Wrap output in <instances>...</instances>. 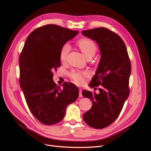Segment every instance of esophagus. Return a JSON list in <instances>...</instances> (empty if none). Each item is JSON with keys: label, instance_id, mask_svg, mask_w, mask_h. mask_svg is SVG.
I'll list each match as a JSON object with an SVG mask.
<instances>
[{"label": "esophagus", "instance_id": "34e87169", "mask_svg": "<svg viewBox=\"0 0 151 151\" xmlns=\"http://www.w3.org/2000/svg\"><path fill=\"white\" fill-rule=\"evenodd\" d=\"M79 97L82 98L83 97V95H82V91H83V90H82L81 88H79Z\"/></svg>", "mask_w": 151, "mask_h": 151}]
</instances>
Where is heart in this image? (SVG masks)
I'll return each instance as SVG.
<instances>
[{
	"mask_svg": "<svg viewBox=\"0 0 151 151\" xmlns=\"http://www.w3.org/2000/svg\"><path fill=\"white\" fill-rule=\"evenodd\" d=\"M77 47L84 55L88 58H92L96 53L98 48L96 43L89 38H82L76 43ZM70 50V46L68 43L63 44L60 51V60L62 63L67 62ZM70 79L77 85H83L85 83L86 77L89 76V73L86 71L72 70L68 74Z\"/></svg>",
	"mask_w": 151,
	"mask_h": 151,
	"instance_id": "obj_1",
	"label": "heart"
}]
</instances>
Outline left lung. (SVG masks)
Masks as SVG:
<instances>
[{
  "label": "left lung",
  "mask_w": 151,
  "mask_h": 151,
  "mask_svg": "<svg viewBox=\"0 0 151 151\" xmlns=\"http://www.w3.org/2000/svg\"><path fill=\"white\" fill-rule=\"evenodd\" d=\"M82 33L98 43L101 53L96 72L89 84L92 88L100 85L99 93L83 91V96L93 101L83 118L89 126L104 129L119 116L129 96L130 60L124 42L115 32L102 27Z\"/></svg>",
  "instance_id": "1"
}]
</instances>
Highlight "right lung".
Wrapping results in <instances>:
<instances>
[{"mask_svg":"<svg viewBox=\"0 0 151 151\" xmlns=\"http://www.w3.org/2000/svg\"><path fill=\"white\" fill-rule=\"evenodd\" d=\"M77 34L57 25L42 26L29 34L20 54V86L30 111L43 124L60 122L79 96L74 84L64 83L62 89L53 81V72L61 66L62 46Z\"/></svg>","mask_w":151,"mask_h":151,"instance_id":"1","label":"right lung"}]
</instances>
